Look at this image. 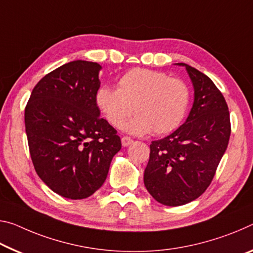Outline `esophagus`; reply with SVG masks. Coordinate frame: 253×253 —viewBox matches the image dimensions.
Here are the masks:
<instances>
[{"label": "esophagus", "instance_id": "1", "mask_svg": "<svg viewBox=\"0 0 253 253\" xmlns=\"http://www.w3.org/2000/svg\"><path fill=\"white\" fill-rule=\"evenodd\" d=\"M131 143H133V139L129 138V137H123V138H122V144H123L124 147L130 145Z\"/></svg>", "mask_w": 253, "mask_h": 253}]
</instances>
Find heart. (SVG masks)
<instances>
[{"label": "heart", "instance_id": "obj_1", "mask_svg": "<svg viewBox=\"0 0 253 253\" xmlns=\"http://www.w3.org/2000/svg\"><path fill=\"white\" fill-rule=\"evenodd\" d=\"M95 105L111 126L119 128L133 114L136 117L125 126L130 134L152 131L164 135L178 128L189 105V89L180 79L162 72L133 69L117 82V89L101 85L95 93Z\"/></svg>", "mask_w": 253, "mask_h": 253}]
</instances>
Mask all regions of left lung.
I'll list each match as a JSON object with an SVG mask.
<instances>
[{
	"instance_id": "left-lung-1",
	"label": "left lung",
	"mask_w": 253,
	"mask_h": 253,
	"mask_svg": "<svg viewBox=\"0 0 253 253\" xmlns=\"http://www.w3.org/2000/svg\"><path fill=\"white\" fill-rule=\"evenodd\" d=\"M194 103L177 130L150 145L144 184L156 202L181 206L202 196L213 180L231 135L230 112L214 82L184 63Z\"/></svg>"
}]
</instances>
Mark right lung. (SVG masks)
I'll return each instance as SVG.
<instances>
[{"mask_svg":"<svg viewBox=\"0 0 253 253\" xmlns=\"http://www.w3.org/2000/svg\"><path fill=\"white\" fill-rule=\"evenodd\" d=\"M101 69L86 61L64 64L40 80L27 103L26 133L35 170L62 197L93 195L122 148L117 131L95 105Z\"/></svg>","mask_w":253,"mask_h":253,"instance_id":"obj_1","label":"right lung"}]
</instances>
